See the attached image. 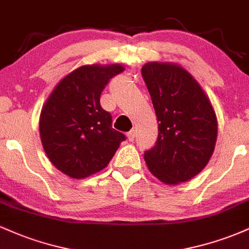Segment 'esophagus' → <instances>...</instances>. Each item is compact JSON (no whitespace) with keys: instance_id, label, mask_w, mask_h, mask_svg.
Returning a JSON list of instances; mask_svg holds the SVG:
<instances>
[{"instance_id":"obj_1","label":"esophagus","mask_w":249,"mask_h":249,"mask_svg":"<svg viewBox=\"0 0 249 249\" xmlns=\"http://www.w3.org/2000/svg\"><path fill=\"white\" fill-rule=\"evenodd\" d=\"M126 136H127L128 142H133L134 141V137H136V131H134V130L130 131V132L126 133Z\"/></svg>"}]
</instances>
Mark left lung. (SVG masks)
I'll return each instance as SVG.
<instances>
[{"instance_id": "obj_1", "label": "left lung", "mask_w": 249, "mask_h": 249, "mask_svg": "<svg viewBox=\"0 0 249 249\" xmlns=\"http://www.w3.org/2000/svg\"><path fill=\"white\" fill-rule=\"evenodd\" d=\"M142 75L158 119V139L144 158L150 172L167 185L187 181L212 157L218 123L210 99L184 68L146 63Z\"/></svg>"}]
</instances>
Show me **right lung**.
<instances>
[{
	"mask_svg": "<svg viewBox=\"0 0 249 249\" xmlns=\"http://www.w3.org/2000/svg\"><path fill=\"white\" fill-rule=\"evenodd\" d=\"M123 71L121 64L83 65L65 76L43 105V148L53 166L70 178L102 171L125 141L99 102L108 81Z\"/></svg>",
	"mask_w": 249,
	"mask_h": 249,
	"instance_id": "add662e5",
	"label": "right lung"
}]
</instances>
